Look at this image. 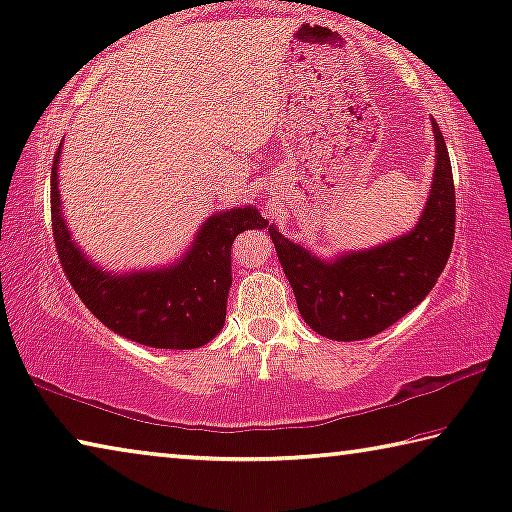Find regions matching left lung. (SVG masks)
Here are the masks:
<instances>
[{"instance_id":"8db88e82","label":"left lung","mask_w":512,"mask_h":512,"mask_svg":"<svg viewBox=\"0 0 512 512\" xmlns=\"http://www.w3.org/2000/svg\"><path fill=\"white\" fill-rule=\"evenodd\" d=\"M435 173L426 209L410 234L383 246L314 257L271 225L269 234L307 326L335 342H360L383 332L428 296L451 255L456 189L449 152L433 120Z\"/></svg>"}]
</instances>
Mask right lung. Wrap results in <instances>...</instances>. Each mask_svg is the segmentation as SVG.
<instances>
[{
  "label": "right lung",
  "mask_w": 512,
  "mask_h": 512,
  "mask_svg": "<svg viewBox=\"0 0 512 512\" xmlns=\"http://www.w3.org/2000/svg\"><path fill=\"white\" fill-rule=\"evenodd\" d=\"M59 157L52 166V232L66 278L88 310L109 330L152 348H198L212 342L225 323L232 285V241L269 221L255 207L214 214L193 246L166 269L109 273L93 264L70 239L61 214Z\"/></svg>",
  "instance_id": "add662e5"
}]
</instances>
